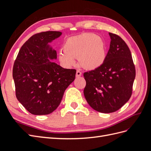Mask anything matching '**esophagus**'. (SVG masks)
I'll return each mask as SVG.
<instances>
[{
    "label": "esophagus",
    "instance_id": "34e87169",
    "mask_svg": "<svg viewBox=\"0 0 151 151\" xmlns=\"http://www.w3.org/2000/svg\"><path fill=\"white\" fill-rule=\"evenodd\" d=\"M81 75H82V72L80 70H77L76 71V77H79L81 76Z\"/></svg>",
    "mask_w": 151,
    "mask_h": 151
}]
</instances>
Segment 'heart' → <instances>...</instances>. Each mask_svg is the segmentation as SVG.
<instances>
[{
    "label": "heart",
    "mask_w": 151,
    "mask_h": 151,
    "mask_svg": "<svg viewBox=\"0 0 151 151\" xmlns=\"http://www.w3.org/2000/svg\"><path fill=\"white\" fill-rule=\"evenodd\" d=\"M106 55V47L101 37L93 33H83L65 40L58 58L66 67L75 66L78 58L84 68L94 70L103 65Z\"/></svg>",
    "instance_id": "obj_1"
}]
</instances>
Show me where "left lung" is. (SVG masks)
I'll use <instances>...</instances> for the list:
<instances>
[{
    "label": "left lung",
    "instance_id": "1",
    "mask_svg": "<svg viewBox=\"0 0 151 151\" xmlns=\"http://www.w3.org/2000/svg\"><path fill=\"white\" fill-rule=\"evenodd\" d=\"M111 42L101 66L84 73V94L94 110L109 113L117 111L131 97L135 77L132 54L119 36L109 33Z\"/></svg>",
    "mask_w": 151,
    "mask_h": 151
}]
</instances>
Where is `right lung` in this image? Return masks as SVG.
Here are the masks:
<instances>
[{
  "label": "right lung",
  "instance_id": "obj_1",
  "mask_svg": "<svg viewBox=\"0 0 151 151\" xmlns=\"http://www.w3.org/2000/svg\"><path fill=\"white\" fill-rule=\"evenodd\" d=\"M62 34L52 31L32 36L21 47L14 64L16 98L33 115H48L55 110L75 79L76 70L51 61L57 59V52L49 43Z\"/></svg>",
  "mask_w": 151,
  "mask_h": 151
}]
</instances>
